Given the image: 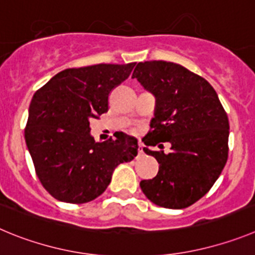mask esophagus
Wrapping results in <instances>:
<instances>
[{
    "label": "esophagus",
    "instance_id": "obj_1",
    "mask_svg": "<svg viewBox=\"0 0 255 255\" xmlns=\"http://www.w3.org/2000/svg\"><path fill=\"white\" fill-rule=\"evenodd\" d=\"M138 153H143V144L142 143L138 144Z\"/></svg>",
    "mask_w": 255,
    "mask_h": 255
}]
</instances>
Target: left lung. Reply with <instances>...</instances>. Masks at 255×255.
Wrapping results in <instances>:
<instances>
[{
	"label": "left lung",
	"mask_w": 255,
	"mask_h": 255,
	"mask_svg": "<svg viewBox=\"0 0 255 255\" xmlns=\"http://www.w3.org/2000/svg\"><path fill=\"white\" fill-rule=\"evenodd\" d=\"M132 79L156 99L151 130L142 141L144 152L160 164L159 173L139 187L160 207H189L211 189L228 161V114L210 82L173 62H139ZM160 141L171 142L170 153L148 148H161Z\"/></svg>",
	"instance_id": "obj_1"
}]
</instances>
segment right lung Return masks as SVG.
Returning a JSON list of instances; mask_svg holds the SVG:
<instances>
[{
	"mask_svg": "<svg viewBox=\"0 0 255 255\" xmlns=\"http://www.w3.org/2000/svg\"><path fill=\"white\" fill-rule=\"evenodd\" d=\"M136 63L67 68L34 94L25 141L48 193L67 203H86L107 189L113 170L137 156V139L122 133L95 142L90 121L108 112V96Z\"/></svg>",
	"mask_w": 255,
	"mask_h": 255,
	"instance_id": "1",
	"label": "right lung"
}]
</instances>
